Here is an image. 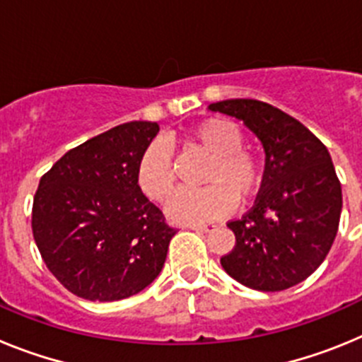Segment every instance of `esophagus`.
<instances>
[{
  "instance_id": "1",
  "label": "esophagus",
  "mask_w": 362,
  "mask_h": 362,
  "mask_svg": "<svg viewBox=\"0 0 362 362\" xmlns=\"http://www.w3.org/2000/svg\"><path fill=\"white\" fill-rule=\"evenodd\" d=\"M188 228L201 230V232H209V230L214 228V225H188Z\"/></svg>"
}]
</instances>
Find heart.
Listing matches in <instances>:
<instances>
[{"mask_svg": "<svg viewBox=\"0 0 362 362\" xmlns=\"http://www.w3.org/2000/svg\"><path fill=\"white\" fill-rule=\"evenodd\" d=\"M187 143L209 156L199 190H179L166 203V214L177 223H204L232 210L235 199L245 203L255 196L263 181L261 159L245 146L238 123L226 117L201 121L187 134ZM136 183L148 199L163 203L175 185V165L170 148L152 141L136 163Z\"/></svg>", "mask_w": 362, "mask_h": 362, "instance_id": "b5f03b06", "label": "heart"}]
</instances>
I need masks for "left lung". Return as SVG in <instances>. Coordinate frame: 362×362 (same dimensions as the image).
<instances>
[{
	"label": "left lung",
	"mask_w": 362,
	"mask_h": 362,
	"mask_svg": "<svg viewBox=\"0 0 362 362\" xmlns=\"http://www.w3.org/2000/svg\"><path fill=\"white\" fill-rule=\"evenodd\" d=\"M209 108L243 119L267 153L255 204L226 223L235 246L221 264L248 288L296 286L317 270L337 235L343 192L330 153L305 124L259 99H226Z\"/></svg>",
	"instance_id": "8db88e82"
}]
</instances>
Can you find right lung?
Masks as SVG:
<instances>
[{
    "label": "right lung",
    "instance_id": "add662e5",
    "mask_svg": "<svg viewBox=\"0 0 362 362\" xmlns=\"http://www.w3.org/2000/svg\"><path fill=\"white\" fill-rule=\"evenodd\" d=\"M159 124L130 121L69 150L40 179L32 233L45 264L74 296L119 300L165 264L177 228L136 183V163Z\"/></svg>",
    "mask_w": 362,
    "mask_h": 362
}]
</instances>
